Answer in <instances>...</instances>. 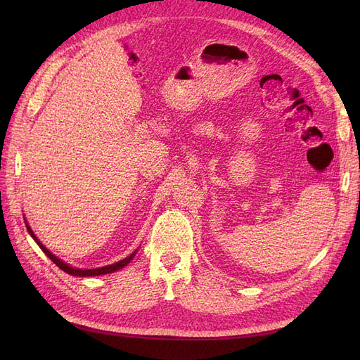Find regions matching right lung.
Here are the masks:
<instances>
[{
  "mask_svg": "<svg viewBox=\"0 0 360 360\" xmlns=\"http://www.w3.org/2000/svg\"><path fill=\"white\" fill-rule=\"evenodd\" d=\"M25 225H27V230H28V233L31 234V237L34 238V242L40 246V249L43 250V252H45L52 261H53V264H57L63 271H66V274H69V275H73V276H81V278H85V276H97V275H106V274H112V271H117V270H120V269H123L124 266H127L130 261H132V258L135 257V254H136V250L134 254H130L129 257H126L124 259H122V261H117V263H114V264H110V266H105V267H99V269H76V267H72V266H69V264H66L64 263L63 259H60L58 257H56L53 255L51 250H48L45 246H43L41 243H40V240L39 238L36 237V234L32 233V230L30 228V225H28V222L25 221Z\"/></svg>",
  "mask_w": 360,
  "mask_h": 360,
  "instance_id": "obj_1",
  "label": "right lung"
}]
</instances>
